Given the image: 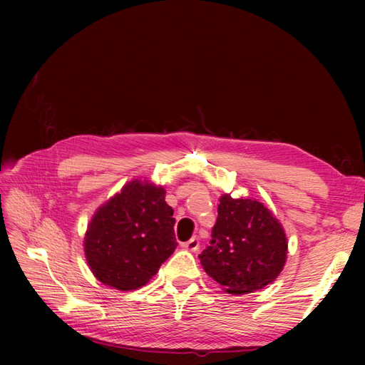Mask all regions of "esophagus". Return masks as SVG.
I'll return each mask as SVG.
<instances>
[{
    "mask_svg": "<svg viewBox=\"0 0 365 365\" xmlns=\"http://www.w3.org/2000/svg\"><path fill=\"white\" fill-rule=\"evenodd\" d=\"M187 251H192L195 252L197 248H200V239L197 237H192L189 242H185V244L182 245Z\"/></svg>",
    "mask_w": 365,
    "mask_h": 365,
    "instance_id": "esophagus-1",
    "label": "esophagus"
}]
</instances>
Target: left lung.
Returning a JSON list of instances; mask_svg holds the SVG:
<instances>
[{"mask_svg":"<svg viewBox=\"0 0 365 365\" xmlns=\"http://www.w3.org/2000/svg\"><path fill=\"white\" fill-rule=\"evenodd\" d=\"M204 271L228 294L264 288L288 259V237L279 219L251 197H219L210 245L200 254Z\"/></svg>","mask_w":365,"mask_h":365,"instance_id":"1","label":"left lung"}]
</instances>
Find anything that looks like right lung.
I'll use <instances>...</instances> for the list:
<instances>
[{"mask_svg": "<svg viewBox=\"0 0 365 365\" xmlns=\"http://www.w3.org/2000/svg\"><path fill=\"white\" fill-rule=\"evenodd\" d=\"M163 185L132 180L96 210L83 250L94 277L118 291L145 286L176 248Z\"/></svg>", "mask_w": 365, "mask_h": 365, "instance_id": "right-lung-1", "label": "right lung"}]
</instances>
